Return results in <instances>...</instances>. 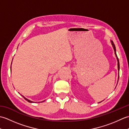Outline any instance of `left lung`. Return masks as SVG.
<instances>
[{"instance_id": "8db88e82", "label": "left lung", "mask_w": 129, "mask_h": 129, "mask_svg": "<svg viewBox=\"0 0 129 129\" xmlns=\"http://www.w3.org/2000/svg\"><path fill=\"white\" fill-rule=\"evenodd\" d=\"M111 44H112V45H113V48H114V49L115 54L116 57V58H117V61H118V62H117V68H118V71H119V69H120V64H119V59H118V57H117V56L116 53V48H115V46L114 44V42H113V41H111ZM118 80H119V78H118Z\"/></svg>"}]
</instances>
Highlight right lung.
<instances>
[{
  "label": "right lung",
  "mask_w": 129,
  "mask_h": 129,
  "mask_svg": "<svg viewBox=\"0 0 129 129\" xmlns=\"http://www.w3.org/2000/svg\"><path fill=\"white\" fill-rule=\"evenodd\" d=\"M21 96H22L24 98V99H25V100H26L27 101H28V102H29V103H34L33 101H30V100H28V99H26V98H25V97H24V96H23V95H21Z\"/></svg>",
  "instance_id": "1"
}]
</instances>
